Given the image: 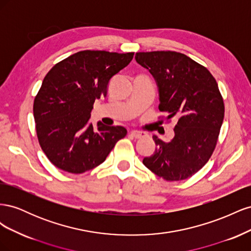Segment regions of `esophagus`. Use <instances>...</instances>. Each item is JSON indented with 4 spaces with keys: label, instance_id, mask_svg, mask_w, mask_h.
<instances>
[{
    "label": "esophagus",
    "instance_id": "1",
    "mask_svg": "<svg viewBox=\"0 0 251 251\" xmlns=\"http://www.w3.org/2000/svg\"><path fill=\"white\" fill-rule=\"evenodd\" d=\"M130 135L134 138H142V137H144V136H147L146 133H142L139 131H131Z\"/></svg>",
    "mask_w": 251,
    "mask_h": 251
}]
</instances>
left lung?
<instances>
[{
  "mask_svg": "<svg viewBox=\"0 0 251 251\" xmlns=\"http://www.w3.org/2000/svg\"><path fill=\"white\" fill-rule=\"evenodd\" d=\"M135 59L153 75L164 120L175 117V136L164 142L153 136L156 150L143 164L166 181L192 177L208 161L224 119V102L211 73L175 51L136 53Z\"/></svg>",
  "mask_w": 251,
  "mask_h": 251,
  "instance_id": "left-lung-1",
  "label": "left lung"
}]
</instances>
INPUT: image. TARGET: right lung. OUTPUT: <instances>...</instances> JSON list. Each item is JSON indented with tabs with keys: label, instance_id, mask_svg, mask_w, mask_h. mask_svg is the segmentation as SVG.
<instances>
[{
	"label": "right lung",
	"instance_id": "add662e5",
	"mask_svg": "<svg viewBox=\"0 0 251 251\" xmlns=\"http://www.w3.org/2000/svg\"><path fill=\"white\" fill-rule=\"evenodd\" d=\"M134 52L85 50L52 67L34 98L33 116L44 153L59 170L81 174L96 168L126 135L120 126L89 123L96 100L105 97L114 75Z\"/></svg>",
	"mask_w": 251,
	"mask_h": 251
}]
</instances>
